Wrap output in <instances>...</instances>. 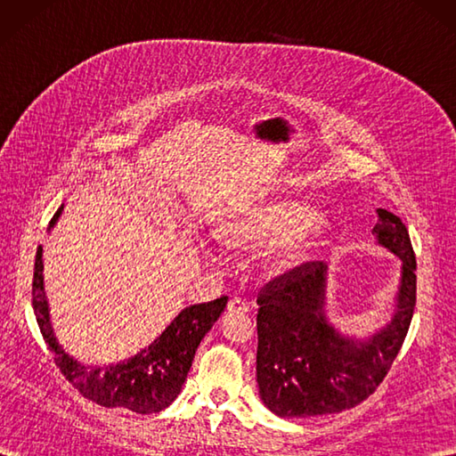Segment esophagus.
<instances>
[{
	"mask_svg": "<svg viewBox=\"0 0 456 456\" xmlns=\"http://www.w3.org/2000/svg\"><path fill=\"white\" fill-rule=\"evenodd\" d=\"M227 312L235 314V315H245L248 312V304L240 297H231L229 304H227Z\"/></svg>",
	"mask_w": 456,
	"mask_h": 456,
	"instance_id": "esophagus-1",
	"label": "esophagus"
}]
</instances>
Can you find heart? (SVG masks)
Listing matches in <instances>:
<instances>
[{"label": "heart", "instance_id": "heart-1", "mask_svg": "<svg viewBox=\"0 0 456 456\" xmlns=\"http://www.w3.org/2000/svg\"><path fill=\"white\" fill-rule=\"evenodd\" d=\"M325 219L309 203L296 198H274L245 203L219 219L216 235L227 247H274L270 273L296 268L325 235Z\"/></svg>", "mask_w": 456, "mask_h": 456}]
</instances>
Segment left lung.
<instances>
[{
	"mask_svg": "<svg viewBox=\"0 0 456 456\" xmlns=\"http://www.w3.org/2000/svg\"><path fill=\"white\" fill-rule=\"evenodd\" d=\"M378 245L402 260L392 322L372 337H345L325 317L327 265L304 263L260 289L256 382L260 400L280 418H315L364 402L388 374L415 307V255L402 219L378 209Z\"/></svg>",
	"mask_w": 456,
	"mask_h": 456,
	"instance_id": "obj_1",
	"label": "left lung"
}]
</instances>
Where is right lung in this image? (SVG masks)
Segmentation results:
<instances>
[{
	"label": "right lung",
	"instance_id": "obj_1",
	"mask_svg": "<svg viewBox=\"0 0 456 456\" xmlns=\"http://www.w3.org/2000/svg\"><path fill=\"white\" fill-rule=\"evenodd\" d=\"M54 213L51 227L61 216ZM48 227V229H51ZM227 305V296L213 302L190 305L174 317L162 335L129 361L108 366H86L64 353L58 345L43 286V247L38 245L33 273V309L45 343L54 354V364L86 400L103 408H119L134 413H159L178 398L193 354L206 333Z\"/></svg>",
	"mask_w": 456,
	"mask_h": 456
}]
</instances>
